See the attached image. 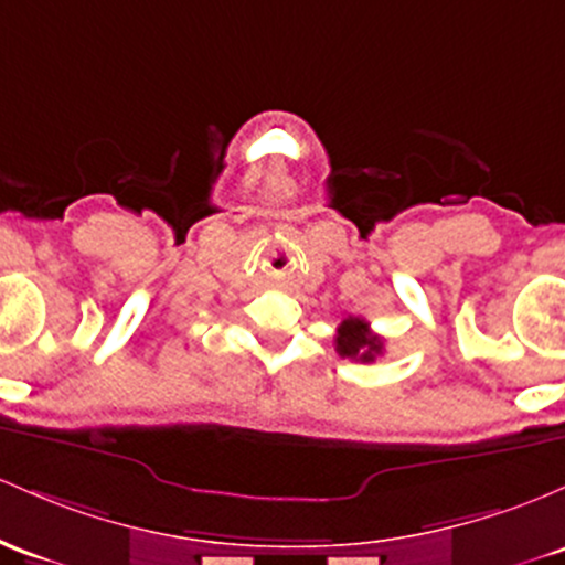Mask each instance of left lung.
I'll return each mask as SVG.
<instances>
[{
    "label": "left lung",
    "mask_w": 565,
    "mask_h": 565,
    "mask_svg": "<svg viewBox=\"0 0 565 565\" xmlns=\"http://www.w3.org/2000/svg\"><path fill=\"white\" fill-rule=\"evenodd\" d=\"M334 351L343 359H356V362H375L383 353V340L373 334L370 324L359 316H345L338 327L334 338Z\"/></svg>",
    "instance_id": "1"
}]
</instances>
